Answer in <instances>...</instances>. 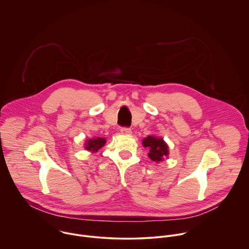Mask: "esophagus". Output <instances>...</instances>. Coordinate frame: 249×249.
I'll use <instances>...</instances> for the list:
<instances>
[{"label":"esophagus","mask_w":249,"mask_h":249,"mask_svg":"<svg viewBox=\"0 0 249 249\" xmlns=\"http://www.w3.org/2000/svg\"><path fill=\"white\" fill-rule=\"evenodd\" d=\"M120 133L123 135V136H131L132 135V130L129 129V128H122L120 130Z\"/></svg>","instance_id":"esophagus-1"}]
</instances>
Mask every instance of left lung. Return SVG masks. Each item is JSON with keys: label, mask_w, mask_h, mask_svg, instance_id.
<instances>
[{"label": "left lung", "mask_w": 249, "mask_h": 249, "mask_svg": "<svg viewBox=\"0 0 249 249\" xmlns=\"http://www.w3.org/2000/svg\"><path fill=\"white\" fill-rule=\"evenodd\" d=\"M142 145L149 149L150 160L157 163L162 161L169 155V147L162 138H157L151 135L142 140Z\"/></svg>", "instance_id": "left-lung-1"}]
</instances>
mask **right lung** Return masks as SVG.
Segmentation results:
<instances>
[{"label":"right lung","instance_id":"right-lung-1","mask_svg":"<svg viewBox=\"0 0 249 249\" xmlns=\"http://www.w3.org/2000/svg\"><path fill=\"white\" fill-rule=\"evenodd\" d=\"M106 142H107V141L104 138H99V137L92 138V139L86 141L84 147H85V149L88 150L91 153H95L98 150L101 149L103 146H105Z\"/></svg>","mask_w":249,"mask_h":249}]
</instances>
